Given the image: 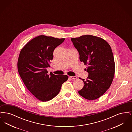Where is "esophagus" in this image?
Segmentation results:
<instances>
[{"label": "esophagus", "instance_id": "1", "mask_svg": "<svg viewBox=\"0 0 132 132\" xmlns=\"http://www.w3.org/2000/svg\"><path fill=\"white\" fill-rule=\"evenodd\" d=\"M70 78H71V79H73V80H76L77 79V77L76 76H70Z\"/></svg>", "mask_w": 132, "mask_h": 132}]
</instances>
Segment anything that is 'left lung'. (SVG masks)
Segmentation results:
<instances>
[{
  "mask_svg": "<svg viewBox=\"0 0 132 132\" xmlns=\"http://www.w3.org/2000/svg\"><path fill=\"white\" fill-rule=\"evenodd\" d=\"M80 55V60L88 73L84 86L79 94L88 100H94L104 94L109 88L114 78L115 62L109 44L105 40L92 35L71 38Z\"/></svg>",
  "mask_w": 132,
  "mask_h": 132,
  "instance_id": "left-lung-1",
  "label": "left lung"
}]
</instances>
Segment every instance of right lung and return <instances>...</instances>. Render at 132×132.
Listing matches in <instances>:
<instances>
[{
    "label": "right lung",
    "mask_w": 132,
    "mask_h": 132,
    "mask_svg": "<svg viewBox=\"0 0 132 132\" xmlns=\"http://www.w3.org/2000/svg\"><path fill=\"white\" fill-rule=\"evenodd\" d=\"M65 38L39 36L32 39L21 50L18 71L26 87L38 100L50 101L59 94L67 75H57L46 68L53 57V51Z\"/></svg>",
    "instance_id": "right-lung-1"
}]
</instances>
